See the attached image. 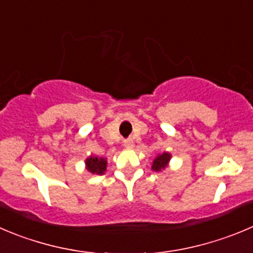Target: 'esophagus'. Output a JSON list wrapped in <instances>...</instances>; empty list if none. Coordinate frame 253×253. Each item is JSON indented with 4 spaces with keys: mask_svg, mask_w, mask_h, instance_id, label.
Segmentation results:
<instances>
[{
    "mask_svg": "<svg viewBox=\"0 0 253 253\" xmlns=\"http://www.w3.org/2000/svg\"><path fill=\"white\" fill-rule=\"evenodd\" d=\"M124 146L126 149H131L134 146V141L131 140V139H128V140L124 141Z\"/></svg>",
    "mask_w": 253,
    "mask_h": 253,
    "instance_id": "34e87169",
    "label": "esophagus"
}]
</instances>
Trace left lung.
Listing matches in <instances>:
<instances>
[{
    "instance_id": "8db88e82",
    "label": "left lung",
    "mask_w": 253,
    "mask_h": 253,
    "mask_svg": "<svg viewBox=\"0 0 253 253\" xmlns=\"http://www.w3.org/2000/svg\"><path fill=\"white\" fill-rule=\"evenodd\" d=\"M170 159H171V155L169 153H163V154H159L153 161V165H151V169L154 171H161L163 169L168 167L169 164Z\"/></svg>"
}]
</instances>
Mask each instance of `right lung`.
I'll use <instances>...</instances> for the list:
<instances>
[{"label": "right lung", "mask_w": 253, "mask_h": 253, "mask_svg": "<svg viewBox=\"0 0 253 253\" xmlns=\"http://www.w3.org/2000/svg\"><path fill=\"white\" fill-rule=\"evenodd\" d=\"M85 168L92 174H104V171L107 170V159L98 158V156H89L85 160Z\"/></svg>", "instance_id": "right-lung-1"}]
</instances>
